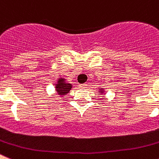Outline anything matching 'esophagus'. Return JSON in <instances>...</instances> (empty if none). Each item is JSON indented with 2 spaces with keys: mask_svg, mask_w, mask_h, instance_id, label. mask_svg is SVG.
Returning <instances> with one entry per match:
<instances>
[{
  "mask_svg": "<svg viewBox=\"0 0 159 159\" xmlns=\"http://www.w3.org/2000/svg\"><path fill=\"white\" fill-rule=\"evenodd\" d=\"M87 86H88V84H80V85H79V88H86Z\"/></svg>",
  "mask_w": 159,
  "mask_h": 159,
  "instance_id": "34e87169",
  "label": "esophagus"
}]
</instances>
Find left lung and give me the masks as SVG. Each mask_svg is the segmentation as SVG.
<instances>
[{
	"instance_id": "obj_1",
	"label": "left lung",
	"mask_w": 159,
	"mask_h": 159,
	"mask_svg": "<svg viewBox=\"0 0 159 159\" xmlns=\"http://www.w3.org/2000/svg\"><path fill=\"white\" fill-rule=\"evenodd\" d=\"M98 89H99V91H98V92H99V93L100 94V95H105V92H106V90H105L104 88H98Z\"/></svg>"
}]
</instances>
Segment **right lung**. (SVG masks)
<instances>
[{
    "label": "right lung",
    "instance_id": "obj_1",
    "mask_svg": "<svg viewBox=\"0 0 159 159\" xmlns=\"http://www.w3.org/2000/svg\"><path fill=\"white\" fill-rule=\"evenodd\" d=\"M55 89L57 92V95L60 96H64L71 90L72 84L67 82V79H64V77H60L57 79V83L55 84Z\"/></svg>",
    "mask_w": 159,
    "mask_h": 159
}]
</instances>
